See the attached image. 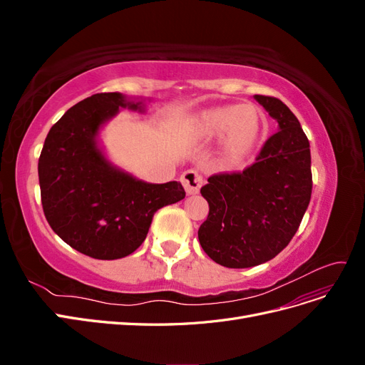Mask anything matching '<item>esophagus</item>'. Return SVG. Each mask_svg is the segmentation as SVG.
<instances>
[{
  "instance_id": "34e87169",
  "label": "esophagus",
  "mask_w": 365,
  "mask_h": 365,
  "mask_svg": "<svg viewBox=\"0 0 365 365\" xmlns=\"http://www.w3.org/2000/svg\"><path fill=\"white\" fill-rule=\"evenodd\" d=\"M202 181L204 180H202L201 173L193 170V169L185 170L181 175V182L184 185L187 195H196L197 192H200L201 187H202Z\"/></svg>"
}]
</instances>
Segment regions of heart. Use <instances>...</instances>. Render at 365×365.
Instances as JSON below:
<instances>
[{"label": "heart", "instance_id": "1", "mask_svg": "<svg viewBox=\"0 0 365 365\" xmlns=\"http://www.w3.org/2000/svg\"><path fill=\"white\" fill-rule=\"evenodd\" d=\"M264 128V117L257 108L231 105L210 113L202 121V134L207 138L227 135L225 150L230 160L239 161L256 146Z\"/></svg>", "mask_w": 365, "mask_h": 365}]
</instances>
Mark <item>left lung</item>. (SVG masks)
<instances>
[{
    "instance_id": "1",
    "label": "left lung",
    "mask_w": 365,
    "mask_h": 365,
    "mask_svg": "<svg viewBox=\"0 0 365 365\" xmlns=\"http://www.w3.org/2000/svg\"><path fill=\"white\" fill-rule=\"evenodd\" d=\"M254 98L279 130L251 165L215 173L201 189L210 210L197 237L207 256L227 268L256 267L288 247L312 193L311 149L300 121L279 98Z\"/></svg>"
}]
</instances>
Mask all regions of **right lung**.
<instances>
[{
    "instance_id": "1",
    "label": "right lung",
    "mask_w": 365,
    "mask_h": 365,
    "mask_svg": "<svg viewBox=\"0 0 365 365\" xmlns=\"http://www.w3.org/2000/svg\"><path fill=\"white\" fill-rule=\"evenodd\" d=\"M120 106L141 109V102L98 93L71 106L51 126L38 163L47 222L65 244L98 260L134 252L157 210L185 196L178 181L149 184L106 161L96 137Z\"/></svg>"
}]
</instances>
